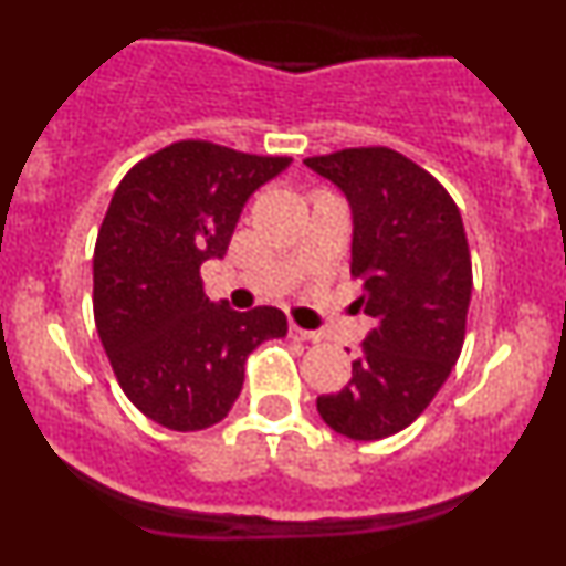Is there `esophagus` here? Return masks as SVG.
I'll use <instances>...</instances> for the list:
<instances>
[{
	"mask_svg": "<svg viewBox=\"0 0 566 566\" xmlns=\"http://www.w3.org/2000/svg\"><path fill=\"white\" fill-rule=\"evenodd\" d=\"M290 337L292 340H305V343H316L319 340V333H311V329H303L301 324L290 322Z\"/></svg>",
	"mask_w": 566,
	"mask_h": 566,
	"instance_id": "obj_1",
	"label": "esophagus"
}]
</instances>
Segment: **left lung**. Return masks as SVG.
<instances>
[{
    "label": "left lung",
    "mask_w": 566,
    "mask_h": 566,
    "mask_svg": "<svg viewBox=\"0 0 566 566\" xmlns=\"http://www.w3.org/2000/svg\"><path fill=\"white\" fill-rule=\"evenodd\" d=\"M346 193L354 216L350 276L373 319L343 391L316 409L333 431L375 441L405 431L450 378L465 340L471 252L447 188L386 146L303 159Z\"/></svg>",
    "instance_id": "left-lung-1"
}]
</instances>
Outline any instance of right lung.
I'll use <instances>...</instances> for the list:
<instances>
[{
	"mask_svg": "<svg viewBox=\"0 0 566 566\" xmlns=\"http://www.w3.org/2000/svg\"><path fill=\"white\" fill-rule=\"evenodd\" d=\"M290 161L178 140L116 186L93 255L95 327L122 391L154 423H220L242 391L247 356L287 335V316L271 305L212 303L199 269L226 255L244 201Z\"/></svg>",
	"mask_w": 566,
	"mask_h": 566,
	"instance_id": "right-lung-1",
	"label": "right lung"
}]
</instances>
